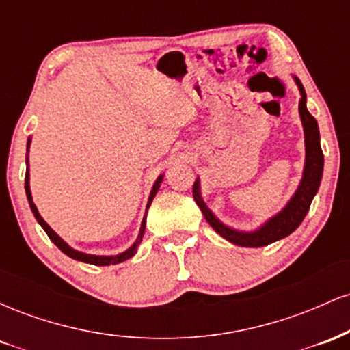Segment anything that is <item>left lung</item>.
Listing matches in <instances>:
<instances>
[{
  "label": "left lung",
  "instance_id": "1",
  "mask_svg": "<svg viewBox=\"0 0 350 350\" xmlns=\"http://www.w3.org/2000/svg\"><path fill=\"white\" fill-rule=\"evenodd\" d=\"M298 85L301 90L299 115L304 126V138H306V166H304V176L298 191L293 196L290 204L278 215L268 220L260 230L253 232V234H242V232L232 230V228L226 227L215 219L214 214L208 211L206 204L200 199L198 180H196L194 187H192V196H194L196 204L200 207V211H202L207 222L211 224V227L214 228L217 234L222 235L228 242L239 245V247H265V245H270L276 242V240L284 239L291 232H295L299 227V224L303 222L304 217H306L311 200L316 196L317 189H319L324 166V154L319 143V128H317L314 116L309 113L306 108V92H304L299 82Z\"/></svg>",
  "mask_w": 350,
  "mask_h": 350
}]
</instances>
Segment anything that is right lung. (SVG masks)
I'll list each match as a JSON object with an SVG mask.
<instances>
[{
  "instance_id": "right-lung-1",
  "label": "right lung",
  "mask_w": 350,
  "mask_h": 350,
  "mask_svg": "<svg viewBox=\"0 0 350 350\" xmlns=\"http://www.w3.org/2000/svg\"><path fill=\"white\" fill-rule=\"evenodd\" d=\"M27 146H29V143H27ZM161 180H163V178H158V180H156V184H154V186H152V191H151L150 200H148V207L151 206L152 199H154L156 192H158L159 184H161ZM24 187H26V196H27V200H29L31 211H33V214H34V217H36V220H38V222L41 224V227L44 228V232H46V234L49 235V239L52 240V242H54L55 245H57L59 250H62L64 253H66L67 256H70V258L79 260V262H83V263L100 265V267H102V265H103V267H105V265L122 263V262H124V260L131 258V256L135 255V253H136V247H138L139 242H142V240H143L144 227H146V220H144V219H143V222H142V228H139V235H138V239H136V242L133 243V247H130V248H128L126 252L120 253V255H115V256H95V255H87V253H82V252L74 250V248H70L69 245H67L66 242H64V240L60 239V237H59L57 234H55V232L52 230V228H51L49 226H47L46 222H44L42 217L39 215L38 208H36L34 202H33V196H31V189H29V174H27V171H26V183H24ZM148 207H146V211H148Z\"/></svg>"
}]
</instances>
